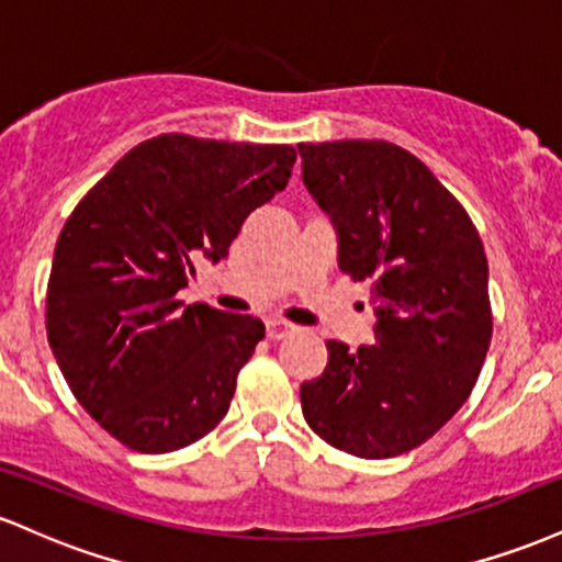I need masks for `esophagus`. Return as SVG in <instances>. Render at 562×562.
I'll use <instances>...</instances> for the list:
<instances>
[{
    "label": "esophagus",
    "mask_w": 562,
    "mask_h": 562,
    "mask_svg": "<svg viewBox=\"0 0 562 562\" xmlns=\"http://www.w3.org/2000/svg\"><path fill=\"white\" fill-rule=\"evenodd\" d=\"M293 330H295V325H290V322H285V319H269L267 322V338L269 340L288 338Z\"/></svg>",
    "instance_id": "1"
}]
</instances>
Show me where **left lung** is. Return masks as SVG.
I'll use <instances>...</instances> for the list:
<instances>
[{"instance_id":"obj_1","label":"left lung","mask_w":562,"mask_h":562,"mask_svg":"<svg viewBox=\"0 0 562 562\" xmlns=\"http://www.w3.org/2000/svg\"><path fill=\"white\" fill-rule=\"evenodd\" d=\"M301 177L338 235V267L370 282L375 344L327 340L301 385L308 428L385 460L420 447L468 402L492 344L488 263L468 211L404 147L299 145Z\"/></svg>"}]
</instances>
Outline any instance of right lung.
Instances as JSON below:
<instances>
[{
	"label": "right lung",
	"mask_w": 562,
	"mask_h": 562,
	"mask_svg": "<svg viewBox=\"0 0 562 562\" xmlns=\"http://www.w3.org/2000/svg\"><path fill=\"white\" fill-rule=\"evenodd\" d=\"M290 145L160 134L83 195L55 245L47 338L79 404L128 449L190 447L227 415L263 322L177 293L285 190Z\"/></svg>",
	"instance_id": "add662e5"
}]
</instances>
